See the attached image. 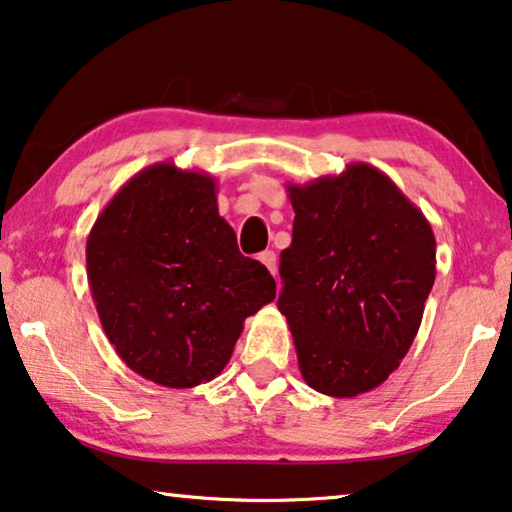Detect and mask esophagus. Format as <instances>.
Returning a JSON list of instances; mask_svg holds the SVG:
<instances>
[{
    "instance_id": "esophagus-1",
    "label": "esophagus",
    "mask_w": 512,
    "mask_h": 512,
    "mask_svg": "<svg viewBox=\"0 0 512 512\" xmlns=\"http://www.w3.org/2000/svg\"><path fill=\"white\" fill-rule=\"evenodd\" d=\"M258 261H261L267 267V270H270L274 277H277V254H274L272 249L261 251V254H258Z\"/></svg>"
}]
</instances>
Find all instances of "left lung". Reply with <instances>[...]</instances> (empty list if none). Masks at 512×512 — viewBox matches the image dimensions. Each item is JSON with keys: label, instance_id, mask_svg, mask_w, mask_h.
I'll use <instances>...</instances> for the list:
<instances>
[{"label": "left lung", "instance_id": "left-lung-1", "mask_svg": "<svg viewBox=\"0 0 512 512\" xmlns=\"http://www.w3.org/2000/svg\"><path fill=\"white\" fill-rule=\"evenodd\" d=\"M293 242L281 251L279 311L304 382L355 398L387 380L421 327L437 245L426 215L380 169L288 183Z\"/></svg>", "mask_w": 512, "mask_h": 512}]
</instances>
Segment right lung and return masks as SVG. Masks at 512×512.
Here are the masks:
<instances>
[{
  "mask_svg": "<svg viewBox=\"0 0 512 512\" xmlns=\"http://www.w3.org/2000/svg\"><path fill=\"white\" fill-rule=\"evenodd\" d=\"M86 274L116 355L169 389L215 380L245 320L277 295L219 217L215 178L174 162L114 194L86 240Z\"/></svg>",
  "mask_w": 512,
  "mask_h": 512,
  "instance_id": "obj_1",
  "label": "right lung"
}]
</instances>
